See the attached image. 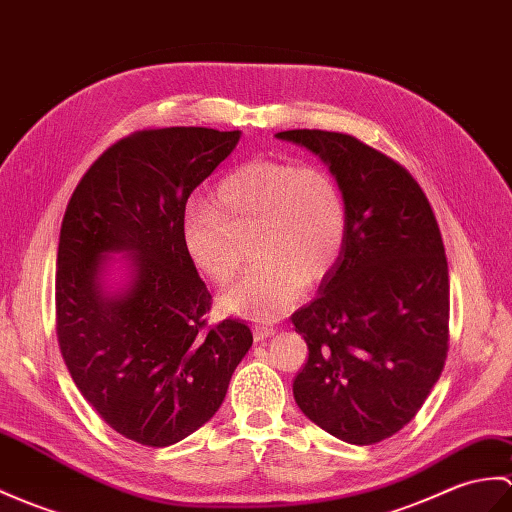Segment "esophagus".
<instances>
[{
	"label": "esophagus",
	"mask_w": 512,
	"mask_h": 512,
	"mask_svg": "<svg viewBox=\"0 0 512 512\" xmlns=\"http://www.w3.org/2000/svg\"><path fill=\"white\" fill-rule=\"evenodd\" d=\"M272 336H275V329H272V327H261V325L253 327L255 342H264L266 338H272Z\"/></svg>",
	"instance_id": "obj_1"
}]
</instances>
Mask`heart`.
<instances>
[{
    "instance_id": "1",
    "label": "heart",
    "mask_w": 512,
    "mask_h": 512,
    "mask_svg": "<svg viewBox=\"0 0 512 512\" xmlns=\"http://www.w3.org/2000/svg\"><path fill=\"white\" fill-rule=\"evenodd\" d=\"M349 213L338 181L318 165L257 159L216 187V207L189 202L183 248L202 277L227 285L240 270V237L253 235L257 264L220 296L224 312L270 323L320 281L347 242Z\"/></svg>"
}]
</instances>
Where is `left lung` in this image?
<instances>
[{
	"label": "left lung",
	"instance_id": "1",
	"mask_svg": "<svg viewBox=\"0 0 512 512\" xmlns=\"http://www.w3.org/2000/svg\"><path fill=\"white\" fill-rule=\"evenodd\" d=\"M323 161L347 202L342 253L292 314L307 364L292 392L307 419L351 445L397 434L447 358L449 270L436 218L406 168L360 139L283 130Z\"/></svg>",
	"mask_w": 512,
	"mask_h": 512
}]
</instances>
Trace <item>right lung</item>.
<instances>
[{
  "label": "right lung",
  "instance_id": "add662e5",
  "mask_svg": "<svg viewBox=\"0 0 512 512\" xmlns=\"http://www.w3.org/2000/svg\"><path fill=\"white\" fill-rule=\"evenodd\" d=\"M240 137L141 130L91 165L65 211L56 255L63 360L93 410L141 445L168 447L205 425L253 344L240 320L207 327L211 294L181 237L187 198Z\"/></svg>",
  "mask_w": 512,
  "mask_h": 512
}]
</instances>
